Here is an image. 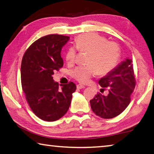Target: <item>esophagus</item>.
I'll list each match as a JSON object with an SVG mask.
<instances>
[{"mask_svg":"<svg viewBox=\"0 0 154 154\" xmlns=\"http://www.w3.org/2000/svg\"><path fill=\"white\" fill-rule=\"evenodd\" d=\"M77 89H83V88H85V86L82 84H77Z\"/></svg>","mask_w":154,"mask_h":154,"instance_id":"34e87169","label":"esophagus"}]
</instances>
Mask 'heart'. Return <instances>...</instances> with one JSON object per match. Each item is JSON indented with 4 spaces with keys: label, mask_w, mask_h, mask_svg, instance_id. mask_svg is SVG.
Here are the masks:
<instances>
[{
    "label": "heart",
    "mask_w": 154,
    "mask_h": 154,
    "mask_svg": "<svg viewBox=\"0 0 154 154\" xmlns=\"http://www.w3.org/2000/svg\"><path fill=\"white\" fill-rule=\"evenodd\" d=\"M75 48L80 52H88V66L77 67L72 72L75 79L87 83L95 75H106L116 67L120 58V49L118 43L107 41L104 36L94 33H86L78 36ZM77 52L74 48L68 49L65 58L68 64H73Z\"/></svg>",
    "instance_id": "b5f03b06"
}]
</instances>
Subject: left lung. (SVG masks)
<instances>
[{"label":"left lung","instance_id":"8db88e82","mask_svg":"<svg viewBox=\"0 0 154 154\" xmlns=\"http://www.w3.org/2000/svg\"><path fill=\"white\" fill-rule=\"evenodd\" d=\"M98 83L103 90L107 88L109 94L106 96L97 94L90 101L92 110L104 119L119 116L130 104V96L136 85L132 60L128 58L122 62Z\"/></svg>","mask_w":154,"mask_h":154}]
</instances>
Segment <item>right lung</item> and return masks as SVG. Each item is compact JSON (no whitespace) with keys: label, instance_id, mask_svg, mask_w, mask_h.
I'll return each instance as SVG.
<instances>
[{"label":"right lung","instance_id":"right-lung-1","mask_svg":"<svg viewBox=\"0 0 154 154\" xmlns=\"http://www.w3.org/2000/svg\"><path fill=\"white\" fill-rule=\"evenodd\" d=\"M69 36L49 35L35 41L26 51L21 64V82L26 98L33 113L47 122L64 116L71 105L73 82L59 88L52 75L63 66L62 47Z\"/></svg>","mask_w":154,"mask_h":154}]
</instances>
